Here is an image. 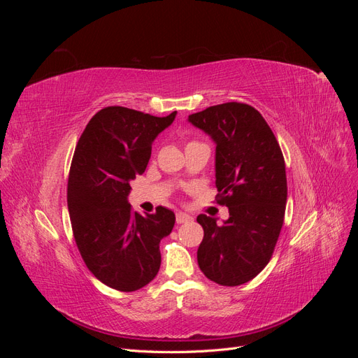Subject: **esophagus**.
I'll return each instance as SVG.
<instances>
[{
    "mask_svg": "<svg viewBox=\"0 0 358 358\" xmlns=\"http://www.w3.org/2000/svg\"><path fill=\"white\" fill-rule=\"evenodd\" d=\"M192 221V216L188 213H183V212H178L176 213V222L178 224H183V222H189Z\"/></svg>",
    "mask_w": 358,
    "mask_h": 358,
    "instance_id": "34e87169",
    "label": "esophagus"
}]
</instances>
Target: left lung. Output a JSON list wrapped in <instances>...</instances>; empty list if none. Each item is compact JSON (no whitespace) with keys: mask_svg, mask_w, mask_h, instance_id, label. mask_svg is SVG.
<instances>
[{"mask_svg":"<svg viewBox=\"0 0 358 358\" xmlns=\"http://www.w3.org/2000/svg\"><path fill=\"white\" fill-rule=\"evenodd\" d=\"M188 121L216 145L218 203L229 208L222 225L199 215L204 237L197 262L213 282L236 287L254 279L272 258L282 229L287 175L282 150L258 110L224 103L192 113Z\"/></svg>","mask_w":358,"mask_h":358,"instance_id":"1","label":"left lung"}]
</instances>
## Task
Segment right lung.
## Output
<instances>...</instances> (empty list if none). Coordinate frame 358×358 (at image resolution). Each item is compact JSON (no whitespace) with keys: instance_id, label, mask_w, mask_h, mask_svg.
Listing matches in <instances>:
<instances>
[{"instance_id":"1","label":"right lung","mask_w":358,"mask_h":358,"mask_svg":"<svg viewBox=\"0 0 358 358\" xmlns=\"http://www.w3.org/2000/svg\"><path fill=\"white\" fill-rule=\"evenodd\" d=\"M175 117L104 107L76 146L67 188L73 234L86 267L113 289H140L159 270V242L171 233L175 213L158 206L142 216L128 194L129 182L146 170L154 140Z\"/></svg>"}]
</instances>
